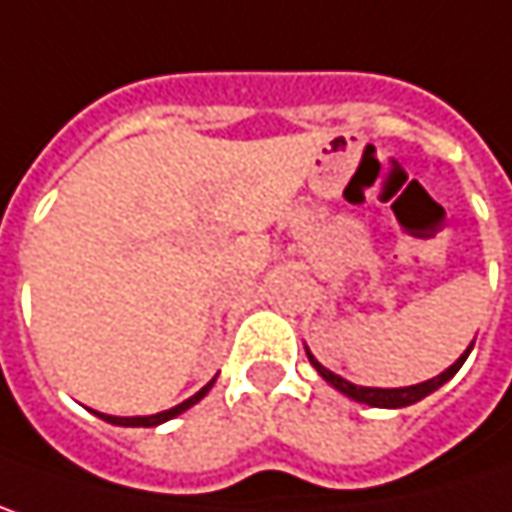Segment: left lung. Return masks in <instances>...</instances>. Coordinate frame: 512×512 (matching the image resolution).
Returning a JSON list of instances; mask_svg holds the SVG:
<instances>
[{"mask_svg": "<svg viewBox=\"0 0 512 512\" xmlns=\"http://www.w3.org/2000/svg\"><path fill=\"white\" fill-rule=\"evenodd\" d=\"M472 346H475V340L469 343V349L463 351L445 372H440L437 378H431V381H422V384H413V387H393V390H384V387H357V384H351V381H346V378H340V375H334L331 369H325L313 354H310V349L304 346V351H307V360L313 363V369L337 390V393L349 395L351 401H360V404H369V407H407V404H416V401H422L425 395H431L434 390H440L445 381H451L454 375H457V369L463 366V360L469 357V351H472Z\"/></svg>", "mask_w": 512, "mask_h": 512, "instance_id": "1", "label": "left lung"}]
</instances>
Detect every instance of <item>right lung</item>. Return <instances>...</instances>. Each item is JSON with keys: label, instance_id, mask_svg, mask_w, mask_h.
I'll use <instances>...</instances> for the list:
<instances>
[{"label": "right lung", "instance_id": "1", "mask_svg": "<svg viewBox=\"0 0 512 512\" xmlns=\"http://www.w3.org/2000/svg\"><path fill=\"white\" fill-rule=\"evenodd\" d=\"M213 381H216V378H213ZM213 381H208L199 393L190 395L187 401H181V404H175V407H169V410H161V413H152V416H108V413H96V416L105 419V422H111V425H122V428H155V425H163V422L175 419L178 413L190 410L196 401H202V398L208 395L210 387H213Z\"/></svg>", "mask_w": 512, "mask_h": 512}]
</instances>
